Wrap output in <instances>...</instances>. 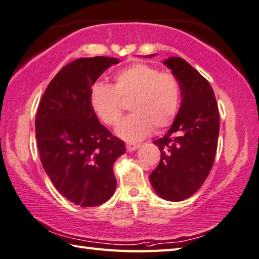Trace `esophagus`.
Segmentation results:
<instances>
[{"label":"esophagus","mask_w":259,"mask_h":259,"mask_svg":"<svg viewBox=\"0 0 259 259\" xmlns=\"http://www.w3.org/2000/svg\"><path fill=\"white\" fill-rule=\"evenodd\" d=\"M140 148V144L139 143H126V149L128 152H132L134 150H137V149Z\"/></svg>","instance_id":"34e87169"}]
</instances>
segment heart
Segmentation results:
<instances>
[{"label": "heart", "mask_w": 259, "mask_h": 259, "mask_svg": "<svg viewBox=\"0 0 259 259\" xmlns=\"http://www.w3.org/2000/svg\"><path fill=\"white\" fill-rule=\"evenodd\" d=\"M128 102L132 113L118 125L116 133L127 141H139L151 132L168 127L178 115L181 89L173 74L147 63H133L118 71L113 85L95 81L90 90V104L108 126L118 124Z\"/></svg>", "instance_id": "1"}]
</instances>
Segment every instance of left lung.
Instances as JSON below:
<instances>
[{
	"label": "left lung",
	"mask_w": 259,
	"mask_h": 259,
	"mask_svg": "<svg viewBox=\"0 0 259 259\" xmlns=\"http://www.w3.org/2000/svg\"><path fill=\"white\" fill-rule=\"evenodd\" d=\"M164 63L179 80L182 101L168 132L153 142L161 156L150 182L161 198L182 201L198 191L214 165L220 113L214 91L200 72L182 58Z\"/></svg>",
	"instance_id": "1"
}]
</instances>
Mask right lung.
Instances as JSON below:
<instances>
[{
	"instance_id": "add662e5",
	"label": "right lung",
	"mask_w": 259,
	"mask_h": 259,
	"mask_svg": "<svg viewBox=\"0 0 259 259\" xmlns=\"http://www.w3.org/2000/svg\"><path fill=\"white\" fill-rule=\"evenodd\" d=\"M118 59L79 58L50 81L38 104L35 128L40 162L68 200L94 207L116 189L113 164L125 144L109 132L90 104V90Z\"/></svg>"
}]
</instances>
